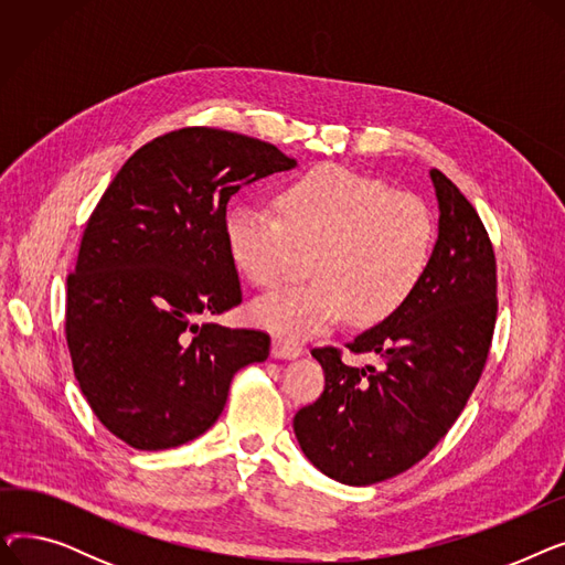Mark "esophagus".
Instances as JSON below:
<instances>
[{"mask_svg":"<svg viewBox=\"0 0 565 565\" xmlns=\"http://www.w3.org/2000/svg\"><path fill=\"white\" fill-rule=\"evenodd\" d=\"M273 354L275 358H284V360H292V358H300L302 354V345L288 341V339H273Z\"/></svg>","mask_w":565,"mask_h":565,"instance_id":"esophagus-1","label":"esophagus"}]
</instances>
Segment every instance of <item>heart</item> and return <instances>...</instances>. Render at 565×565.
<instances>
[{
  "label": "heart",
  "instance_id": "heart-1",
  "mask_svg": "<svg viewBox=\"0 0 565 565\" xmlns=\"http://www.w3.org/2000/svg\"><path fill=\"white\" fill-rule=\"evenodd\" d=\"M277 213L237 203L224 217L233 267L258 288L277 286L300 252L311 249L309 284L258 300L263 328L307 337L343 313L352 324L392 318L424 281L435 249V222L414 194L341 164H320L288 181Z\"/></svg>",
  "mask_w": 565,
  "mask_h": 565
}]
</instances>
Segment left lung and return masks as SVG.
Listing matches in <instances>:
<instances>
[{
    "instance_id": "left-lung-1",
    "label": "left lung",
    "mask_w": 565,
    "mask_h": 565,
    "mask_svg": "<svg viewBox=\"0 0 565 565\" xmlns=\"http://www.w3.org/2000/svg\"><path fill=\"white\" fill-rule=\"evenodd\" d=\"M439 235L412 298L345 343L380 369L348 366L334 345L313 348L324 390L292 419L305 456L330 479L371 486L426 458L460 417L486 369L497 322V258L465 194L430 171Z\"/></svg>"
}]
</instances>
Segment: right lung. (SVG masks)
I'll return each mask as SVG.
<instances>
[{
	"mask_svg": "<svg viewBox=\"0 0 565 565\" xmlns=\"http://www.w3.org/2000/svg\"><path fill=\"white\" fill-rule=\"evenodd\" d=\"M290 167L275 143L188 126L143 143L94 207L66 279V341L86 403L128 447L203 435L233 375L270 354L267 332L199 318L243 302L224 243L231 194Z\"/></svg>",
	"mask_w": 565,
	"mask_h": 565,
	"instance_id": "1",
	"label": "right lung"
}]
</instances>
